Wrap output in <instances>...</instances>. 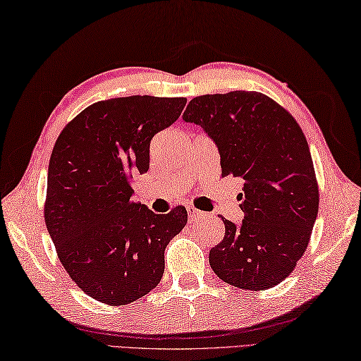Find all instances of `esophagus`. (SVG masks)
Here are the masks:
<instances>
[{
    "label": "esophagus",
    "mask_w": 361,
    "mask_h": 361,
    "mask_svg": "<svg viewBox=\"0 0 361 361\" xmlns=\"http://www.w3.org/2000/svg\"><path fill=\"white\" fill-rule=\"evenodd\" d=\"M187 213H188V219H190V221H196V219L202 218V215H204V213H202L201 210L195 209L193 205H187Z\"/></svg>",
    "instance_id": "esophagus-1"
}]
</instances>
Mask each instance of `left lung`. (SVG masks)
I'll return each instance as SVG.
<instances>
[{"label":"left lung","instance_id":"1","mask_svg":"<svg viewBox=\"0 0 361 361\" xmlns=\"http://www.w3.org/2000/svg\"><path fill=\"white\" fill-rule=\"evenodd\" d=\"M182 118L215 142L221 176L245 182V219L237 226L223 218L226 235L212 247V269L243 290L273 288L296 268L318 216L319 190L302 129L274 99L245 90L196 97Z\"/></svg>","mask_w":361,"mask_h":361}]
</instances>
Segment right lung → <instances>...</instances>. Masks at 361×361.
I'll return each instance as SVG.
<instances>
[{
    "instance_id": "right-lung-1",
    "label": "right lung",
    "mask_w": 361,
    "mask_h": 361,
    "mask_svg": "<svg viewBox=\"0 0 361 361\" xmlns=\"http://www.w3.org/2000/svg\"><path fill=\"white\" fill-rule=\"evenodd\" d=\"M185 98L135 94L98 101L57 137L48 166L45 223L57 257L87 296L126 305L159 285L165 247L185 207L156 215L132 200L149 170V145L179 118Z\"/></svg>"
}]
</instances>
